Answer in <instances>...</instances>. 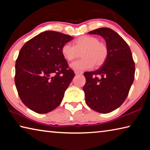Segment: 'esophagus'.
I'll return each mask as SVG.
<instances>
[{
    "label": "esophagus",
    "instance_id": "obj_1",
    "mask_svg": "<svg viewBox=\"0 0 150 150\" xmlns=\"http://www.w3.org/2000/svg\"><path fill=\"white\" fill-rule=\"evenodd\" d=\"M82 72L81 71H75V75H79V74H82Z\"/></svg>",
    "mask_w": 150,
    "mask_h": 150
}]
</instances>
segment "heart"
<instances>
[{"label": "heart", "instance_id": "1", "mask_svg": "<svg viewBox=\"0 0 150 150\" xmlns=\"http://www.w3.org/2000/svg\"><path fill=\"white\" fill-rule=\"evenodd\" d=\"M81 53L82 59L70 64L72 69L78 71L90 69L94 64L96 66L104 64L108 57V50L107 46L100 42L97 38L89 35L79 38L75 41L74 45L66 43L62 47V54L67 61L78 57Z\"/></svg>", "mask_w": 150, "mask_h": 150}]
</instances>
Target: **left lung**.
<instances>
[{"label":"left lung","instance_id":"1","mask_svg":"<svg viewBox=\"0 0 150 150\" xmlns=\"http://www.w3.org/2000/svg\"><path fill=\"white\" fill-rule=\"evenodd\" d=\"M88 34L100 35L105 40L108 55L97 70L84 73L85 102L97 112L108 113L126 100L134 82L135 63L128 45L114 30L100 28Z\"/></svg>","mask_w":150,"mask_h":150}]
</instances>
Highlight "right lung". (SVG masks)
I'll use <instances>...</instances> for the list:
<instances>
[{
    "label": "right lung",
    "mask_w": 150,
    "mask_h": 150,
    "mask_svg": "<svg viewBox=\"0 0 150 150\" xmlns=\"http://www.w3.org/2000/svg\"><path fill=\"white\" fill-rule=\"evenodd\" d=\"M71 35L45 31L27 42L15 65V85L20 99L30 110L45 114L62 103L75 73L62 54Z\"/></svg>",
    "instance_id": "add662e5"
}]
</instances>
